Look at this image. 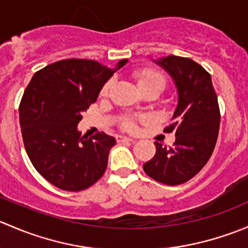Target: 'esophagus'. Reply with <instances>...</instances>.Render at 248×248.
Wrapping results in <instances>:
<instances>
[{"label": "esophagus", "instance_id": "1", "mask_svg": "<svg viewBox=\"0 0 248 248\" xmlns=\"http://www.w3.org/2000/svg\"><path fill=\"white\" fill-rule=\"evenodd\" d=\"M117 142H124V141H133V139L128 138V137H124V136H117L116 137Z\"/></svg>", "mask_w": 248, "mask_h": 248}]
</instances>
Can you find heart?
Returning <instances> with one entry per match:
<instances>
[{"label": "heart", "mask_w": 248, "mask_h": 248, "mask_svg": "<svg viewBox=\"0 0 248 248\" xmlns=\"http://www.w3.org/2000/svg\"><path fill=\"white\" fill-rule=\"evenodd\" d=\"M134 78L138 81V85L142 92H147L150 90H158L159 92H162L164 90L167 85V79L161 72L156 71V69L152 68H141L139 71H136L133 73ZM112 84H114V80L109 79L108 81H106V84L102 86L101 89V97H107L109 94L110 89H111ZM138 120L137 117L133 116H122L119 120V124L122 129L128 132H134L137 129V124H138Z\"/></svg>", "instance_id": "heart-1"}]
</instances>
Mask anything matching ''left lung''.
Here are the masks:
<instances>
[{
  "mask_svg": "<svg viewBox=\"0 0 248 248\" xmlns=\"http://www.w3.org/2000/svg\"><path fill=\"white\" fill-rule=\"evenodd\" d=\"M172 77L179 104L164 133H175L172 146L156 145V154L144 164V171L161 184L176 186L204 168L216 146L219 131L217 94L209 72L188 57L171 56L157 61Z\"/></svg>",
  "mask_w": 248,
  "mask_h": 248,
  "instance_id": "8db88e82",
  "label": "left lung"
}]
</instances>
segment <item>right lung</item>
I'll return each mask as SVG.
<instances>
[{
	"label": "right lung",
	"mask_w": 248,
	"mask_h": 248,
	"mask_svg": "<svg viewBox=\"0 0 248 248\" xmlns=\"http://www.w3.org/2000/svg\"><path fill=\"white\" fill-rule=\"evenodd\" d=\"M116 68L93 60H61L36 72L19 106L25 150L36 170L57 188L79 192L107 169L115 139L104 132L80 137L77 126Z\"/></svg>",
	"instance_id": "1"
}]
</instances>
